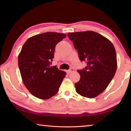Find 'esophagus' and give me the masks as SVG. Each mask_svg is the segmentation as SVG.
I'll use <instances>...</instances> for the list:
<instances>
[{"mask_svg":"<svg viewBox=\"0 0 131 131\" xmlns=\"http://www.w3.org/2000/svg\"><path fill=\"white\" fill-rule=\"evenodd\" d=\"M74 71V69L73 68H71V69H69V70H68V71H67V72H68V73L70 74V73H72V72H73Z\"/></svg>","mask_w":131,"mask_h":131,"instance_id":"34e87169","label":"esophagus"}]
</instances>
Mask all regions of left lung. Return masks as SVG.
<instances>
[{
    "label": "left lung",
    "instance_id": "obj_1",
    "mask_svg": "<svg viewBox=\"0 0 131 131\" xmlns=\"http://www.w3.org/2000/svg\"><path fill=\"white\" fill-rule=\"evenodd\" d=\"M68 36L80 61L87 63L84 68L77 70L80 79L75 84V91L82 96L94 98L105 90L115 74L114 47L107 38L94 31L70 32Z\"/></svg>",
    "mask_w": 131,
    "mask_h": 131
}]
</instances>
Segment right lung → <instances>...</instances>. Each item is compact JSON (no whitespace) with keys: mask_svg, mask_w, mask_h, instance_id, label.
<instances>
[{"mask_svg":"<svg viewBox=\"0 0 131 131\" xmlns=\"http://www.w3.org/2000/svg\"><path fill=\"white\" fill-rule=\"evenodd\" d=\"M66 37L47 32L29 38L18 56V67L24 85L38 99L51 98L59 91L66 73L51 66L56 44Z\"/></svg>","mask_w":131,"mask_h":131,"instance_id":"add662e5","label":"right lung"}]
</instances>
